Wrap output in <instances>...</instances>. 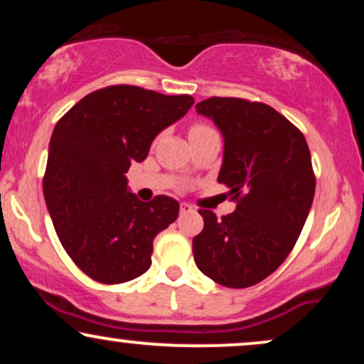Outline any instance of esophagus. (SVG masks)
Returning <instances> with one entry per match:
<instances>
[{
    "label": "esophagus",
    "mask_w": 364,
    "mask_h": 364,
    "mask_svg": "<svg viewBox=\"0 0 364 364\" xmlns=\"http://www.w3.org/2000/svg\"><path fill=\"white\" fill-rule=\"evenodd\" d=\"M179 210H181V214H188V212H193V207H191L190 203L183 202L181 205H179Z\"/></svg>",
    "instance_id": "1"
}]
</instances>
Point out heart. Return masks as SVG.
<instances>
[{
    "instance_id": "obj_1",
    "label": "heart",
    "mask_w": 364,
    "mask_h": 364,
    "mask_svg": "<svg viewBox=\"0 0 364 364\" xmlns=\"http://www.w3.org/2000/svg\"><path fill=\"white\" fill-rule=\"evenodd\" d=\"M203 128H208V127H203V124H195V127L191 128V132H196V129H203Z\"/></svg>"
}]
</instances>
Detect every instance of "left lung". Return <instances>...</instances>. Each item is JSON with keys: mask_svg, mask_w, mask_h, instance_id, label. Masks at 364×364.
Returning <instances> with one entry per match:
<instances>
[{"mask_svg": "<svg viewBox=\"0 0 364 364\" xmlns=\"http://www.w3.org/2000/svg\"><path fill=\"white\" fill-rule=\"evenodd\" d=\"M195 107L223 133L217 181L236 202L220 219L200 208L195 263L220 286H255L286 260L310 214L316 183L310 149L289 119L263 102L210 97Z\"/></svg>", "mask_w": 364, "mask_h": 364, "instance_id": "8db88e82", "label": "left lung"}]
</instances>
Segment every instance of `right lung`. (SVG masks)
Wrapping results in <instances>:
<instances>
[{
	"mask_svg": "<svg viewBox=\"0 0 364 364\" xmlns=\"http://www.w3.org/2000/svg\"><path fill=\"white\" fill-rule=\"evenodd\" d=\"M193 102L186 94L111 85L80 99L54 127L46 205L65 252L94 281L121 284L147 272L154 237L178 219L176 200L140 202L124 174Z\"/></svg>",
	"mask_w": 364,
	"mask_h": 364,
	"instance_id": "obj_1",
	"label": "right lung"
}]
</instances>
